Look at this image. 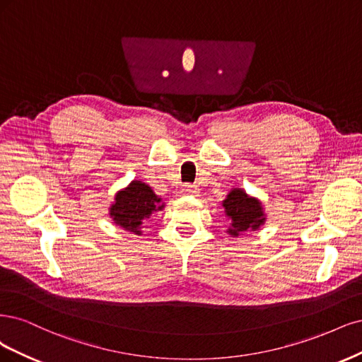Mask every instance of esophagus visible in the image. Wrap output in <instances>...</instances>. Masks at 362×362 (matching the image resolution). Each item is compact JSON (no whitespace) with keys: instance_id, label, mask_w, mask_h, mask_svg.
Returning a JSON list of instances; mask_svg holds the SVG:
<instances>
[{"instance_id":"1","label":"esophagus","mask_w":362,"mask_h":362,"mask_svg":"<svg viewBox=\"0 0 362 362\" xmlns=\"http://www.w3.org/2000/svg\"><path fill=\"white\" fill-rule=\"evenodd\" d=\"M198 186H195V185H183V188H182V192L183 194H186V195H192V197H195L197 194H198Z\"/></svg>"}]
</instances>
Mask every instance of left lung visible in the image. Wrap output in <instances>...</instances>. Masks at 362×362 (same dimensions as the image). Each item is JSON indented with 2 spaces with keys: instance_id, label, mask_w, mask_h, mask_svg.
<instances>
[{
  "instance_id": "1",
  "label": "left lung",
  "mask_w": 362,
  "mask_h": 362,
  "mask_svg": "<svg viewBox=\"0 0 362 362\" xmlns=\"http://www.w3.org/2000/svg\"><path fill=\"white\" fill-rule=\"evenodd\" d=\"M223 207L230 221L227 233L233 238L259 230L266 221L262 202L248 195L242 188H231L223 202Z\"/></svg>"
}]
</instances>
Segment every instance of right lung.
<instances>
[{
  "mask_svg": "<svg viewBox=\"0 0 362 362\" xmlns=\"http://www.w3.org/2000/svg\"><path fill=\"white\" fill-rule=\"evenodd\" d=\"M165 207L162 198L158 197L150 186L141 180H132L126 188L120 189L110 206V218L115 226L123 230L143 235V221Z\"/></svg>",
  "mask_w": 362,
  "mask_h": 362,
  "instance_id": "right-lung-1",
  "label": "right lung"
}]
</instances>
